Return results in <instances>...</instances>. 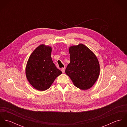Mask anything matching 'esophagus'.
Returning <instances> with one entry per match:
<instances>
[{
    "label": "esophagus",
    "instance_id": "obj_1",
    "mask_svg": "<svg viewBox=\"0 0 127 127\" xmlns=\"http://www.w3.org/2000/svg\"><path fill=\"white\" fill-rule=\"evenodd\" d=\"M65 68H62L61 69V70H62V72L63 73H64V72H65Z\"/></svg>",
    "mask_w": 127,
    "mask_h": 127
}]
</instances>
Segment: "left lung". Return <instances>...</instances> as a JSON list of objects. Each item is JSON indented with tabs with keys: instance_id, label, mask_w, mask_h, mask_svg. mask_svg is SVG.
Here are the masks:
<instances>
[{
	"instance_id": "8db88e82",
	"label": "left lung",
	"mask_w": 127,
	"mask_h": 127,
	"mask_svg": "<svg viewBox=\"0 0 127 127\" xmlns=\"http://www.w3.org/2000/svg\"><path fill=\"white\" fill-rule=\"evenodd\" d=\"M70 63L65 73L77 88L86 90L90 89L97 81L100 73V65L95 54L83 44L69 48Z\"/></svg>"
}]
</instances>
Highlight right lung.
<instances>
[{
  "label": "right lung",
  "mask_w": 127,
  "mask_h": 127,
  "mask_svg": "<svg viewBox=\"0 0 127 127\" xmlns=\"http://www.w3.org/2000/svg\"><path fill=\"white\" fill-rule=\"evenodd\" d=\"M51 51V47L40 45L30 55L27 62L25 70L27 79L38 91L48 89L55 79L62 73L52 61Z\"/></svg>",
  "instance_id": "obj_1"
}]
</instances>
